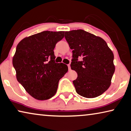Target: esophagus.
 Instances as JSON below:
<instances>
[{
  "mask_svg": "<svg viewBox=\"0 0 131 131\" xmlns=\"http://www.w3.org/2000/svg\"><path fill=\"white\" fill-rule=\"evenodd\" d=\"M68 69H69V70H70V65H68Z\"/></svg>",
  "mask_w": 131,
  "mask_h": 131,
  "instance_id": "esophagus-1",
  "label": "esophagus"
}]
</instances>
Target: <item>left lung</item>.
<instances>
[{
  "mask_svg": "<svg viewBox=\"0 0 131 131\" xmlns=\"http://www.w3.org/2000/svg\"><path fill=\"white\" fill-rule=\"evenodd\" d=\"M65 38L73 50L70 67L78 73L73 81L77 93L86 98L101 95L115 72L113 52L103 38L84 30L66 31Z\"/></svg>",
  "mask_w": 131,
  "mask_h": 131,
  "instance_id": "1",
  "label": "left lung"
}]
</instances>
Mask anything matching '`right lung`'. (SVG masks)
<instances>
[{
  "instance_id": "right-lung-1",
  "label": "right lung",
  "mask_w": 131,
  "mask_h": 131,
  "mask_svg": "<svg viewBox=\"0 0 131 131\" xmlns=\"http://www.w3.org/2000/svg\"><path fill=\"white\" fill-rule=\"evenodd\" d=\"M64 31H44L22 39L13 58L18 82L37 100L51 98L59 80L68 72L66 64L56 63L54 49Z\"/></svg>"
}]
</instances>
